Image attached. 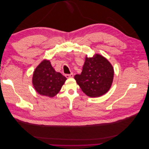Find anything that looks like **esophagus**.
<instances>
[{"label":"esophagus","instance_id":"esophagus-1","mask_svg":"<svg viewBox=\"0 0 149 149\" xmlns=\"http://www.w3.org/2000/svg\"><path fill=\"white\" fill-rule=\"evenodd\" d=\"M65 76L67 78H73L74 76V74H73V73H71L70 74H66Z\"/></svg>","mask_w":149,"mask_h":149}]
</instances>
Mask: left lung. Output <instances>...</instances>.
I'll list each match as a JSON object with an SVG mask.
<instances>
[{
	"instance_id": "1",
	"label": "left lung",
	"mask_w": 149,
	"mask_h": 149,
	"mask_svg": "<svg viewBox=\"0 0 149 149\" xmlns=\"http://www.w3.org/2000/svg\"><path fill=\"white\" fill-rule=\"evenodd\" d=\"M113 78V66L105 57L97 53L91 58L86 56L81 73L74 76L83 92L91 97H100L107 93Z\"/></svg>"
}]
</instances>
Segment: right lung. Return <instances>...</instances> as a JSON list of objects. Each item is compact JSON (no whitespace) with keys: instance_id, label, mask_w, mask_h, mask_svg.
Returning a JSON list of instances; mask_svg holds the SVG:
<instances>
[{"instance_id":"obj_1","label":"right lung","mask_w":149,"mask_h":149,"mask_svg":"<svg viewBox=\"0 0 149 149\" xmlns=\"http://www.w3.org/2000/svg\"><path fill=\"white\" fill-rule=\"evenodd\" d=\"M66 78L53 68L48 60H43L33 71L32 84L39 94L53 97L59 93Z\"/></svg>"}]
</instances>
